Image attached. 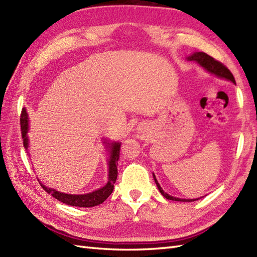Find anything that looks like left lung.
<instances>
[{"mask_svg": "<svg viewBox=\"0 0 257 257\" xmlns=\"http://www.w3.org/2000/svg\"><path fill=\"white\" fill-rule=\"evenodd\" d=\"M186 60L187 61H193V62H196V63L202 66L206 72L210 73L211 75H215V76L219 77V78H222V79H226L231 81V83L235 84V79L233 77L232 73H231L228 68L224 66L220 62L216 61L214 58H211L210 55L206 54L204 52H193L190 55L186 56ZM153 177L154 180L156 182V185H157L159 192L164 195L167 199H170V201H176V202H194V201H197L199 198H193V199H185V198H178V197H174L169 195L168 193H166L164 190H162V187L160 186V184L158 183L157 179H156V176L153 173Z\"/></svg>", "mask_w": 257, "mask_h": 257, "instance_id": "1", "label": "left lung"}]
</instances>
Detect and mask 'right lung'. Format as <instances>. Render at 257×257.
Instances as JSON below:
<instances>
[{"mask_svg":"<svg viewBox=\"0 0 257 257\" xmlns=\"http://www.w3.org/2000/svg\"><path fill=\"white\" fill-rule=\"evenodd\" d=\"M21 130H22V136L24 140V147L28 153V147H29V139H28V131H29V117L26 109L22 110V115H21ZM104 147L108 149L109 152V160H108V182L101 189H98L96 191H92L90 193L86 194H66L62 193L58 190L51 189V187H48L43 185L39 179L40 185L45 189V191L58 199V201L64 203L70 206H76V207H93V206H97L102 204L105 199H107L111 193L113 192L114 189V183L116 181L117 177V161L120 158V147H121V142H110L108 140L102 141Z\"/></svg>","mask_w":257,"mask_h":257,"instance_id":"1","label":"right lung"}]
</instances>
